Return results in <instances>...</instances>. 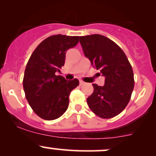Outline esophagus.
I'll use <instances>...</instances> for the list:
<instances>
[{
	"mask_svg": "<svg viewBox=\"0 0 156 156\" xmlns=\"http://www.w3.org/2000/svg\"><path fill=\"white\" fill-rule=\"evenodd\" d=\"M84 84V82L83 81H80V85H83Z\"/></svg>",
	"mask_w": 156,
	"mask_h": 156,
	"instance_id": "34e87169",
	"label": "esophagus"
}]
</instances>
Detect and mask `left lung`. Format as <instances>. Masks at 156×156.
I'll use <instances>...</instances> for the list:
<instances>
[{"mask_svg":"<svg viewBox=\"0 0 156 156\" xmlns=\"http://www.w3.org/2000/svg\"><path fill=\"white\" fill-rule=\"evenodd\" d=\"M80 43L93 67L105 77L103 86L93 84L88 106L99 117L112 119L125 109L131 97L134 87L131 65L120 47L105 36H81Z\"/></svg>","mask_w":156,"mask_h":156,"instance_id":"1","label":"left lung"}]
</instances>
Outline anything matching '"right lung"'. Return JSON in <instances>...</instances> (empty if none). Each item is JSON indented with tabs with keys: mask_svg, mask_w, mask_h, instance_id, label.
<instances>
[{
	"mask_svg": "<svg viewBox=\"0 0 156 156\" xmlns=\"http://www.w3.org/2000/svg\"><path fill=\"white\" fill-rule=\"evenodd\" d=\"M79 36L56 34L44 40L30 56L25 70L23 88L30 106L44 120H54L64 114L71 91L79 84L76 78L67 81L55 72L65 63L66 53L76 46Z\"/></svg>",
	"mask_w": 156,
	"mask_h": 156,
	"instance_id": "obj_1",
	"label": "right lung"
}]
</instances>
